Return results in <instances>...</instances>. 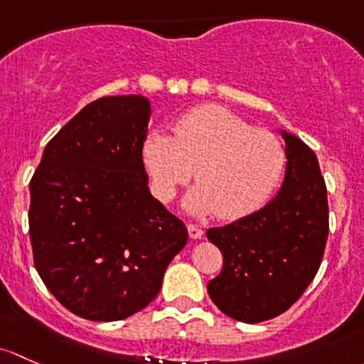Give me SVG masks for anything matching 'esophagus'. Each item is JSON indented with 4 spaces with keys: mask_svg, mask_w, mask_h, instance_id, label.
Segmentation results:
<instances>
[{
    "mask_svg": "<svg viewBox=\"0 0 364 364\" xmlns=\"http://www.w3.org/2000/svg\"><path fill=\"white\" fill-rule=\"evenodd\" d=\"M187 231H189V237L193 240L203 237V230L200 226H196V224H187Z\"/></svg>",
    "mask_w": 364,
    "mask_h": 364,
    "instance_id": "1",
    "label": "esophagus"
}]
</instances>
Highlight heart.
Listing matches in <instances>:
<instances>
[{"label": "heart", "instance_id": "obj_1", "mask_svg": "<svg viewBox=\"0 0 364 364\" xmlns=\"http://www.w3.org/2000/svg\"><path fill=\"white\" fill-rule=\"evenodd\" d=\"M152 193L170 201L196 175L183 207L235 220L256 212L286 170V149L277 134L254 127L228 108L205 105L183 114L173 136L151 131L141 147Z\"/></svg>", "mask_w": 364, "mask_h": 364}]
</instances>
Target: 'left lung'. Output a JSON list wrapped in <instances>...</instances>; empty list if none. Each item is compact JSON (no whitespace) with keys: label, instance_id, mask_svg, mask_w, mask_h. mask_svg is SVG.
Wrapping results in <instances>:
<instances>
[{"label":"left lung","instance_id":"obj_1","mask_svg":"<svg viewBox=\"0 0 364 364\" xmlns=\"http://www.w3.org/2000/svg\"><path fill=\"white\" fill-rule=\"evenodd\" d=\"M286 140V177L266 207L207 238L224 264L207 289L220 312L240 322H263L286 312L319 269L328 240V196L319 161L298 136Z\"/></svg>","mask_w":364,"mask_h":364}]
</instances>
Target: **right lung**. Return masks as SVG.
Listing matches in <instances>:
<instances>
[{"instance_id": "1", "label": "right lung", "mask_w": 364, "mask_h": 364, "mask_svg": "<svg viewBox=\"0 0 364 364\" xmlns=\"http://www.w3.org/2000/svg\"><path fill=\"white\" fill-rule=\"evenodd\" d=\"M151 103L105 96L45 147L29 182L38 275L75 316L121 321L156 298L187 230L149 191L141 147Z\"/></svg>"}]
</instances>
